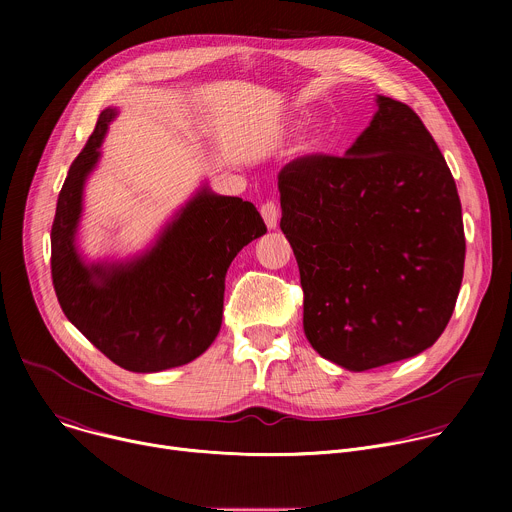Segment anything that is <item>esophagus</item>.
I'll return each mask as SVG.
<instances>
[{
    "mask_svg": "<svg viewBox=\"0 0 512 512\" xmlns=\"http://www.w3.org/2000/svg\"><path fill=\"white\" fill-rule=\"evenodd\" d=\"M261 216L269 229H275L279 223V206L273 200H267L261 204Z\"/></svg>",
    "mask_w": 512,
    "mask_h": 512,
    "instance_id": "1",
    "label": "esophagus"
}]
</instances>
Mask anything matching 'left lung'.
<instances>
[{
    "label": "left lung",
    "mask_w": 512,
    "mask_h": 512,
    "mask_svg": "<svg viewBox=\"0 0 512 512\" xmlns=\"http://www.w3.org/2000/svg\"><path fill=\"white\" fill-rule=\"evenodd\" d=\"M377 103L346 156L308 154L277 176L306 338L348 371L429 348L464 275L462 204L440 148L409 105Z\"/></svg>",
    "instance_id": "1"
}]
</instances>
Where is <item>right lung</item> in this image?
Segmentation results:
<instances>
[{
    "instance_id": "1",
    "label": "right lung",
    "mask_w": 512,
    "mask_h": 512,
    "mask_svg": "<svg viewBox=\"0 0 512 512\" xmlns=\"http://www.w3.org/2000/svg\"><path fill=\"white\" fill-rule=\"evenodd\" d=\"M113 117V109L99 115L58 194L52 285L64 316L109 360L125 371L158 373L212 344L223 322L227 269L267 227L251 202L204 188L148 255L127 265H83L75 251L83 184Z\"/></svg>"
}]
</instances>
